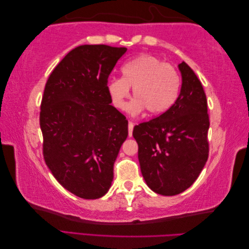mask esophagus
<instances>
[{
    "mask_svg": "<svg viewBox=\"0 0 249 249\" xmlns=\"http://www.w3.org/2000/svg\"><path fill=\"white\" fill-rule=\"evenodd\" d=\"M133 126H134V124L131 123V121H129V124H128V128H129V138H131V136H132V132H133Z\"/></svg>",
    "mask_w": 249,
    "mask_h": 249,
    "instance_id": "1",
    "label": "esophagus"
}]
</instances>
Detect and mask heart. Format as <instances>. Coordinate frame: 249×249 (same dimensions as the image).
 <instances>
[{
  "label": "heart",
  "mask_w": 249,
  "mask_h": 249,
  "mask_svg": "<svg viewBox=\"0 0 249 249\" xmlns=\"http://www.w3.org/2000/svg\"><path fill=\"white\" fill-rule=\"evenodd\" d=\"M121 78H110L107 91L114 106L124 109L130 88L135 98L128 106L131 115L145 109L151 116L165 113L178 96L180 76L169 63L150 54L129 61L121 68Z\"/></svg>",
  "instance_id": "1"
}]
</instances>
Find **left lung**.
Returning a JSON list of instances; mask_svg holds the SVG:
<instances>
[{"mask_svg":"<svg viewBox=\"0 0 249 249\" xmlns=\"http://www.w3.org/2000/svg\"><path fill=\"white\" fill-rule=\"evenodd\" d=\"M178 70L181 88L175 103L165 113L133 129L142 175L147 186L162 196L188 189L209 158L205 92L188 64L182 61Z\"/></svg>","mask_w":249,"mask_h":249,"instance_id":"1","label":"left lung"}]
</instances>
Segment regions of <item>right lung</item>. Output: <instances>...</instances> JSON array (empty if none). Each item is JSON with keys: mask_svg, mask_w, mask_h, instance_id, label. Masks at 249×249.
I'll return each mask as SVG.
<instances>
[{"mask_svg": "<svg viewBox=\"0 0 249 249\" xmlns=\"http://www.w3.org/2000/svg\"><path fill=\"white\" fill-rule=\"evenodd\" d=\"M125 47L82 45L50 74L40 104L43 154L61 186L82 199L106 195L128 121L113 105L107 78Z\"/></svg>", "mask_w": 249, "mask_h": 249, "instance_id": "right-lung-1", "label": "right lung"}]
</instances>
